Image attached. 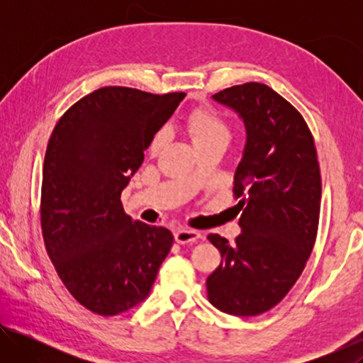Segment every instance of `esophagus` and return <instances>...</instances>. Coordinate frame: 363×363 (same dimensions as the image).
Returning a JSON list of instances; mask_svg holds the SVG:
<instances>
[{"label": "esophagus", "mask_w": 363, "mask_h": 363, "mask_svg": "<svg viewBox=\"0 0 363 363\" xmlns=\"http://www.w3.org/2000/svg\"><path fill=\"white\" fill-rule=\"evenodd\" d=\"M200 237H201V233L196 232V230H192V229H179V230L174 232V240L179 245L192 243Z\"/></svg>", "instance_id": "obj_1"}]
</instances>
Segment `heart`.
I'll return each mask as SVG.
<instances>
[{
  "instance_id": "1",
  "label": "heart",
  "mask_w": 363,
  "mask_h": 363,
  "mask_svg": "<svg viewBox=\"0 0 363 363\" xmlns=\"http://www.w3.org/2000/svg\"><path fill=\"white\" fill-rule=\"evenodd\" d=\"M189 131L192 134V139L195 144L206 143V140L213 139H229V128H227L225 121L220 118V115L213 108H196L189 115L187 120ZM168 133L167 130H162L157 133L150 144V150L157 153L167 143Z\"/></svg>"
}]
</instances>
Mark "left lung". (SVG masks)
Segmentation results:
<instances>
[{
    "label": "left lung",
    "mask_w": 363,
    "mask_h": 363,
    "mask_svg": "<svg viewBox=\"0 0 363 363\" xmlns=\"http://www.w3.org/2000/svg\"><path fill=\"white\" fill-rule=\"evenodd\" d=\"M211 99L243 121L245 147L233 174L242 233L233 243L208 235L223 257L206 279L208 299L225 314L259 315L291 290L314 247L322 199L315 144L298 110L266 84L232 86Z\"/></svg>",
    "instance_id": "obj_1"
}]
</instances>
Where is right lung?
I'll return each instance as SVG.
<instances>
[{"mask_svg": "<svg viewBox=\"0 0 363 363\" xmlns=\"http://www.w3.org/2000/svg\"><path fill=\"white\" fill-rule=\"evenodd\" d=\"M184 97L101 88L67 110L49 139L43 237L67 290L94 314L118 315L144 303L173 247V233L133 220L120 196Z\"/></svg>", "mask_w": 363, "mask_h": 363, "instance_id": "right-lung-1", "label": "right lung"}]
</instances>
